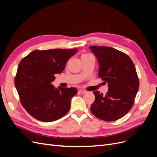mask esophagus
Masks as SVG:
<instances>
[{
  "instance_id": "1",
  "label": "esophagus",
  "mask_w": 157,
  "mask_h": 157,
  "mask_svg": "<svg viewBox=\"0 0 157 157\" xmlns=\"http://www.w3.org/2000/svg\"><path fill=\"white\" fill-rule=\"evenodd\" d=\"M78 92H79L80 94H83L86 93V92H87V91H86V90H80L79 91H78Z\"/></svg>"
}]
</instances>
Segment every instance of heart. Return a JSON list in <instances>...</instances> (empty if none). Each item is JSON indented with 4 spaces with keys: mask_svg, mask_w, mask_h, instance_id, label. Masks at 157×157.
I'll return each instance as SVG.
<instances>
[{
    "mask_svg": "<svg viewBox=\"0 0 157 157\" xmlns=\"http://www.w3.org/2000/svg\"><path fill=\"white\" fill-rule=\"evenodd\" d=\"M86 55H88V54H83L82 56H86Z\"/></svg>",
    "mask_w": 157,
    "mask_h": 157,
    "instance_id": "heart-1",
    "label": "heart"
}]
</instances>
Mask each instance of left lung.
Masks as SVG:
<instances>
[{
  "label": "left lung",
  "instance_id": "obj_1",
  "mask_svg": "<svg viewBox=\"0 0 157 157\" xmlns=\"http://www.w3.org/2000/svg\"><path fill=\"white\" fill-rule=\"evenodd\" d=\"M99 63L98 76L108 84L105 96L94 91L90 107L94 116L105 121L124 117L132 109L139 89V79L130 57L107 46H90Z\"/></svg>",
  "mask_w": 157,
  "mask_h": 157
}]
</instances>
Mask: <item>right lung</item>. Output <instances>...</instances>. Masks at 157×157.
I'll return each instance as SVG.
<instances>
[{
    "instance_id": "1",
    "label": "right lung",
    "mask_w": 157,
    "mask_h": 157,
    "mask_svg": "<svg viewBox=\"0 0 157 157\" xmlns=\"http://www.w3.org/2000/svg\"><path fill=\"white\" fill-rule=\"evenodd\" d=\"M77 50H35L19 63L15 86L23 107L36 119L53 122L69 111L71 99L77 94V89L56 88L52 82L54 75L63 72L67 60Z\"/></svg>"
}]
</instances>
